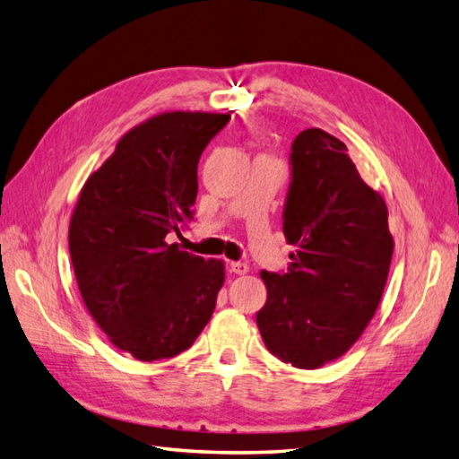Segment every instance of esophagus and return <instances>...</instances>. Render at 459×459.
Listing matches in <instances>:
<instances>
[{
	"label": "esophagus",
	"mask_w": 459,
	"mask_h": 459,
	"mask_svg": "<svg viewBox=\"0 0 459 459\" xmlns=\"http://www.w3.org/2000/svg\"><path fill=\"white\" fill-rule=\"evenodd\" d=\"M229 268H230L232 274H238V276L248 273V264L247 263H240V260H238V263H230Z\"/></svg>",
	"instance_id": "1"
}]
</instances>
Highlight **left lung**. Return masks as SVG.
<instances>
[{
	"mask_svg": "<svg viewBox=\"0 0 459 459\" xmlns=\"http://www.w3.org/2000/svg\"><path fill=\"white\" fill-rule=\"evenodd\" d=\"M346 151L322 129L292 141L282 230L296 250L286 273H260L268 292L256 312L260 336L304 370L336 360L360 338L392 263L388 209Z\"/></svg>",
	"mask_w": 459,
	"mask_h": 459,
	"instance_id": "left-lung-1",
	"label": "left lung"
}]
</instances>
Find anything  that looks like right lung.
<instances>
[{
	"label": "right lung",
	"mask_w": 459,
	"mask_h": 459,
	"mask_svg": "<svg viewBox=\"0 0 459 459\" xmlns=\"http://www.w3.org/2000/svg\"><path fill=\"white\" fill-rule=\"evenodd\" d=\"M230 115L173 111L117 143L87 178L69 224V253L87 310L137 360L173 358L211 320L224 282L221 260L178 250L193 221L196 167Z\"/></svg>",
	"instance_id": "obj_1"
}]
</instances>
